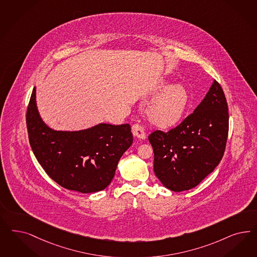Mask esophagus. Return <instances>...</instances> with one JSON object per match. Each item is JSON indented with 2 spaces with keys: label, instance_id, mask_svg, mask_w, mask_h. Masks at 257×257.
I'll use <instances>...</instances> for the list:
<instances>
[{
  "label": "esophagus",
  "instance_id": "1",
  "mask_svg": "<svg viewBox=\"0 0 257 257\" xmlns=\"http://www.w3.org/2000/svg\"><path fill=\"white\" fill-rule=\"evenodd\" d=\"M133 135L137 138H140V139H145L146 138V133L145 131L143 128L141 124L136 123L133 125Z\"/></svg>",
  "mask_w": 257,
  "mask_h": 257
}]
</instances>
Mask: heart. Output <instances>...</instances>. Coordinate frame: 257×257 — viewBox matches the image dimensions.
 <instances>
[{
  "mask_svg": "<svg viewBox=\"0 0 257 257\" xmlns=\"http://www.w3.org/2000/svg\"><path fill=\"white\" fill-rule=\"evenodd\" d=\"M189 102V95L182 85L166 88L149 104V119L161 127H169L177 124L184 114Z\"/></svg>",
  "mask_w": 257,
  "mask_h": 257,
  "instance_id": "b5f03b06",
  "label": "heart"
}]
</instances>
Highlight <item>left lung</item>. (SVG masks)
<instances>
[{"label":"left lung","instance_id":"obj_1","mask_svg":"<svg viewBox=\"0 0 257 257\" xmlns=\"http://www.w3.org/2000/svg\"><path fill=\"white\" fill-rule=\"evenodd\" d=\"M228 110L223 90L215 80L204 99L181 124L149 135L154 172L166 188L189 190L214 171L226 148Z\"/></svg>","mask_w":257,"mask_h":257}]
</instances>
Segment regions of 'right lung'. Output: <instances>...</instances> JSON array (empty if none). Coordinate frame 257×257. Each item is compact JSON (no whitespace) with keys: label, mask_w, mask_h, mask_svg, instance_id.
Instances as JSON below:
<instances>
[{"label":"right lung","mask_w":257,"mask_h":257,"mask_svg":"<svg viewBox=\"0 0 257 257\" xmlns=\"http://www.w3.org/2000/svg\"><path fill=\"white\" fill-rule=\"evenodd\" d=\"M29 143L46 174L68 190H104L133 144L130 124H100L80 132H55L42 122L34 88L26 111Z\"/></svg>","instance_id":"add662e5"}]
</instances>
